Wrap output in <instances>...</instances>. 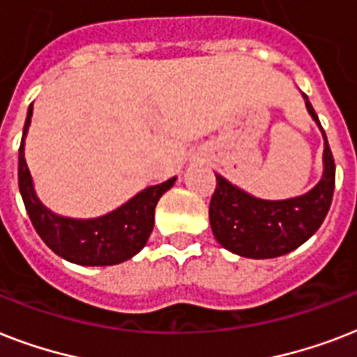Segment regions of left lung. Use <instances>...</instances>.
Segmentation results:
<instances>
[{"label": "left lung", "instance_id": "8db88e82", "mask_svg": "<svg viewBox=\"0 0 357 357\" xmlns=\"http://www.w3.org/2000/svg\"><path fill=\"white\" fill-rule=\"evenodd\" d=\"M305 107L321 128L324 139L322 178L305 195L287 200H261L217 176V189L209 204L213 235L224 248L250 259H271L304 244L326 218L335 187V162L324 129L310 100Z\"/></svg>", "mask_w": 357, "mask_h": 357}]
</instances>
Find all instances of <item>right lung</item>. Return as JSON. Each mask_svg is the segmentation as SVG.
Here are the masks:
<instances>
[{"mask_svg": "<svg viewBox=\"0 0 357 357\" xmlns=\"http://www.w3.org/2000/svg\"><path fill=\"white\" fill-rule=\"evenodd\" d=\"M33 105L25 119L18 153V185L31 222L36 234L59 257L83 266L119 265L144 248L153 229L155 206L176 178L140 190L114 211L96 218L61 217L47 209L35 192V185L25 162V137L29 131Z\"/></svg>", "mask_w": 357, "mask_h": 357, "instance_id": "add662e5", "label": "right lung"}]
</instances>
